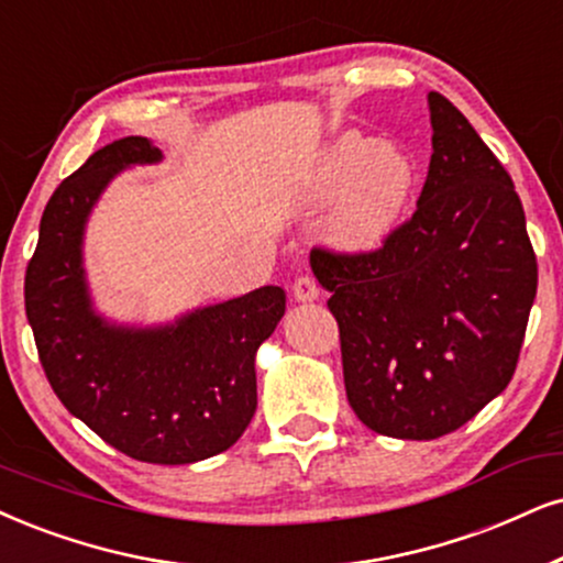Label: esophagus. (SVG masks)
I'll list each match as a JSON object with an SVG mask.
<instances>
[{
    "label": "esophagus",
    "mask_w": 563,
    "mask_h": 563,
    "mask_svg": "<svg viewBox=\"0 0 563 563\" xmlns=\"http://www.w3.org/2000/svg\"><path fill=\"white\" fill-rule=\"evenodd\" d=\"M294 298L296 301H317L319 283L311 275H298L294 280Z\"/></svg>",
    "instance_id": "1"
}]
</instances>
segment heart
I'll return each instance as SVG.
<instances>
[{"mask_svg":"<svg viewBox=\"0 0 563 563\" xmlns=\"http://www.w3.org/2000/svg\"><path fill=\"white\" fill-rule=\"evenodd\" d=\"M416 161L400 145L345 132L327 147L317 168V195L340 197L330 218L338 246L366 252L389 239L416 189Z\"/></svg>","mask_w":563,"mask_h":563,"instance_id":"b5f03b06","label":"heart"}]
</instances>
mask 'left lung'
I'll list each match as a JSON object with an SVG mask.
<instances>
[{"instance_id": "left-lung-1", "label": "left lung", "mask_w": 563, "mask_h": 563, "mask_svg": "<svg viewBox=\"0 0 563 563\" xmlns=\"http://www.w3.org/2000/svg\"><path fill=\"white\" fill-rule=\"evenodd\" d=\"M433 153L418 208L374 252L311 249L340 327L345 395L395 439L457 431L515 376L538 290L525 210L490 147L429 92Z\"/></svg>"}]
</instances>
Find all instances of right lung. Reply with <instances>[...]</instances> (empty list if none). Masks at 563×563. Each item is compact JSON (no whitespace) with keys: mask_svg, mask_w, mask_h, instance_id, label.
<instances>
[{"mask_svg":"<svg viewBox=\"0 0 563 563\" xmlns=\"http://www.w3.org/2000/svg\"><path fill=\"white\" fill-rule=\"evenodd\" d=\"M158 161L151 140L124 137L56 187L25 269V314L64 408L126 457L189 465L229 450L252 421L254 355L286 314V290L265 286L147 330L92 311L82 269L92 205L119 170Z\"/></svg>","mask_w":563,"mask_h":563,"instance_id":"obj_1","label":"right lung"}]
</instances>
